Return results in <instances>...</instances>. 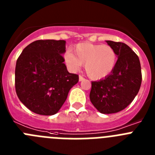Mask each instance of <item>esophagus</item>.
I'll list each match as a JSON object with an SVG mask.
<instances>
[{
    "mask_svg": "<svg viewBox=\"0 0 155 155\" xmlns=\"http://www.w3.org/2000/svg\"><path fill=\"white\" fill-rule=\"evenodd\" d=\"M84 78L82 76H79V81H84Z\"/></svg>",
    "mask_w": 155,
    "mask_h": 155,
    "instance_id": "obj_1",
    "label": "esophagus"
}]
</instances>
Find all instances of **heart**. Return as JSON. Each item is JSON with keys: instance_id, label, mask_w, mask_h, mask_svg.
<instances>
[{"instance_id": "heart-1", "label": "heart", "mask_w": 155, "mask_h": 155, "mask_svg": "<svg viewBox=\"0 0 155 155\" xmlns=\"http://www.w3.org/2000/svg\"><path fill=\"white\" fill-rule=\"evenodd\" d=\"M64 60L72 71H77L84 63L87 76L93 80H99L109 76L114 70L117 55L114 49L109 45L81 42L75 46L74 53L67 52Z\"/></svg>"}]
</instances>
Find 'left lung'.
Listing matches in <instances>:
<instances>
[{
  "label": "left lung",
  "instance_id": "obj_1",
  "mask_svg": "<svg viewBox=\"0 0 155 155\" xmlns=\"http://www.w3.org/2000/svg\"><path fill=\"white\" fill-rule=\"evenodd\" d=\"M117 55L112 73L98 81L91 82L90 100L103 114L120 112L132 102L142 81L141 68L137 55L124 42L107 40Z\"/></svg>",
  "mask_w": 155,
  "mask_h": 155
}]
</instances>
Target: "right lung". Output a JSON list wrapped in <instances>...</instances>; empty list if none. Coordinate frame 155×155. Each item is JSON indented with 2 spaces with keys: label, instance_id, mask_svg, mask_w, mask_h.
I'll return each instance as SVG.
<instances>
[{
  "label": "right lung",
  "instance_id": "right-lung-1",
  "mask_svg": "<svg viewBox=\"0 0 155 155\" xmlns=\"http://www.w3.org/2000/svg\"><path fill=\"white\" fill-rule=\"evenodd\" d=\"M66 41L46 39L32 42L25 48L15 67V90L28 109L43 116L54 115L78 82L64 64Z\"/></svg>",
  "mask_w": 155,
  "mask_h": 155
}]
</instances>
